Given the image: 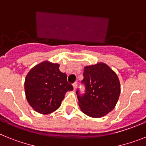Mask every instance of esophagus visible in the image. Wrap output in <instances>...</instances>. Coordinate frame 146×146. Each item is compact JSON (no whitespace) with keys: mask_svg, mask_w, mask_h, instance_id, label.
Segmentation results:
<instances>
[{"mask_svg":"<svg viewBox=\"0 0 146 146\" xmlns=\"http://www.w3.org/2000/svg\"><path fill=\"white\" fill-rule=\"evenodd\" d=\"M73 90H76L77 86H78V84H77V82L73 83Z\"/></svg>","mask_w":146,"mask_h":146,"instance_id":"obj_1","label":"esophagus"}]
</instances>
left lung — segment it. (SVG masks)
Segmentation results:
<instances>
[{"label": "left lung", "mask_w": 146, "mask_h": 146, "mask_svg": "<svg viewBox=\"0 0 146 146\" xmlns=\"http://www.w3.org/2000/svg\"><path fill=\"white\" fill-rule=\"evenodd\" d=\"M82 82L85 94L76 91L81 111L93 118H100L114 108L120 94V82L117 73L108 64L99 62L85 66Z\"/></svg>", "instance_id": "left-lung-1"}]
</instances>
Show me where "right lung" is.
Here are the masks:
<instances>
[{
	"instance_id": "obj_1",
	"label": "right lung",
	"mask_w": 146,
	"mask_h": 146,
	"mask_svg": "<svg viewBox=\"0 0 146 146\" xmlns=\"http://www.w3.org/2000/svg\"><path fill=\"white\" fill-rule=\"evenodd\" d=\"M73 88L59 64L44 61L33 67L25 78L24 90L28 103L36 112L49 114L56 111L65 94Z\"/></svg>"
}]
</instances>
